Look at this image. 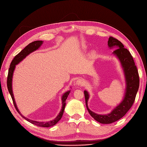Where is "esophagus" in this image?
<instances>
[{"label":"esophagus","instance_id":"obj_1","mask_svg":"<svg viewBox=\"0 0 147 147\" xmlns=\"http://www.w3.org/2000/svg\"><path fill=\"white\" fill-rule=\"evenodd\" d=\"M76 84H77V86H82L83 84V80L81 79V78H78L77 80V82H76Z\"/></svg>","mask_w":147,"mask_h":147}]
</instances>
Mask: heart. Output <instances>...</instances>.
Returning a JSON list of instances; mask_svg holds the SVG:
<instances>
[{
    "instance_id": "1",
    "label": "heart",
    "mask_w": 147,
    "mask_h": 147,
    "mask_svg": "<svg viewBox=\"0 0 147 147\" xmlns=\"http://www.w3.org/2000/svg\"><path fill=\"white\" fill-rule=\"evenodd\" d=\"M95 56V52L94 51H92L90 53V56L91 57H94V56Z\"/></svg>"
}]
</instances>
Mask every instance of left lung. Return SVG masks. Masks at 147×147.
<instances>
[{"mask_svg": "<svg viewBox=\"0 0 147 147\" xmlns=\"http://www.w3.org/2000/svg\"><path fill=\"white\" fill-rule=\"evenodd\" d=\"M108 46L110 49H116L112 53L118 59L122 67L125 78L126 88L123 100L112 112L106 115L97 114L90 110L88 105L90 95L87 91H84L88 112L95 120L102 124L112 123L124 116L134 104L139 87V73L130 52L124 48L121 42L112 37H110L109 38Z\"/></svg>", "mask_w": 147, "mask_h": 147, "instance_id": "obj_1", "label": "left lung"}]
</instances>
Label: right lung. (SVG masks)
<instances>
[{"label":"right lung","mask_w":147,"mask_h":147,"mask_svg":"<svg viewBox=\"0 0 147 147\" xmlns=\"http://www.w3.org/2000/svg\"><path fill=\"white\" fill-rule=\"evenodd\" d=\"M43 43V41L42 40H37V41H34L32 43H29L28 45L26 46L23 50H21L20 53H19L12 60L11 64L10 65V68L9 70H8V77H7V88H8V90L9 91L10 94L11 95V97L12 98L13 102V104L15 105V107L16 109L17 112L20 113L21 116L24 118L25 119L27 120L29 122L33 124H35V125L40 126V127H49L55 125V124L58 122L59 120L61 119L62 117H63V115L64 113V111L65 109V100L67 98V97L69 94V93L70 92V90H69L67 91H66L65 93H64L63 96L61 97V100H62V108L60 111V112L59 114L57 115V116L55 118V119L51 120V121H50L48 122H38L36 121H33V120H31L30 119H28V118L25 117L22 115L20 110H18L17 107V105L16 104V102L14 98V96H13V90H12V80H13V72H14L16 65L18 64L20 62L23 61L26 56H28L29 54H30L31 53H32L35 51L37 50L38 49L41 47Z\"/></svg>","instance_id":"right-lung-1"}]
</instances>
